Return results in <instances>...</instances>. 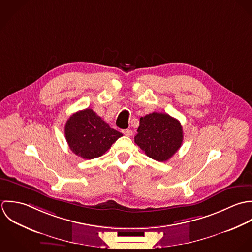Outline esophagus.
<instances>
[{"instance_id": "34e87169", "label": "esophagus", "mask_w": 252, "mask_h": 252, "mask_svg": "<svg viewBox=\"0 0 252 252\" xmlns=\"http://www.w3.org/2000/svg\"><path fill=\"white\" fill-rule=\"evenodd\" d=\"M122 132H123L126 136H131V135H132V130H130V129H123Z\"/></svg>"}]
</instances>
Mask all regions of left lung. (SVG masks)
Here are the masks:
<instances>
[{
    "instance_id": "1",
    "label": "left lung",
    "mask_w": 252,
    "mask_h": 252,
    "mask_svg": "<svg viewBox=\"0 0 252 252\" xmlns=\"http://www.w3.org/2000/svg\"><path fill=\"white\" fill-rule=\"evenodd\" d=\"M180 122L168 114L154 112L140 118L134 142L153 159L165 161L181 147Z\"/></svg>"
}]
</instances>
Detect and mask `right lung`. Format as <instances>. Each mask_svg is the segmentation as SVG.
<instances>
[{
	"label": "right lung",
	"mask_w": 252,
	"mask_h": 252,
	"mask_svg": "<svg viewBox=\"0 0 252 252\" xmlns=\"http://www.w3.org/2000/svg\"><path fill=\"white\" fill-rule=\"evenodd\" d=\"M122 136L89 108L74 113L65 125V137L70 149L87 159L100 157Z\"/></svg>",
	"instance_id": "1"
}]
</instances>
